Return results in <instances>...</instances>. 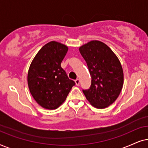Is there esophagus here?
Returning <instances> with one entry per match:
<instances>
[{
    "mask_svg": "<svg viewBox=\"0 0 148 148\" xmlns=\"http://www.w3.org/2000/svg\"><path fill=\"white\" fill-rule=\"evenodd\" d=\"M75 82H76V85L78 86V85H79V84H80V80L78 79V78H77V79L75 80Z\"/></svg>",
    "mask_w": 148,
    "mask_h": 148,
    "instance_id": "obj_1",
    "label": "esophagus"
}]
</instances>
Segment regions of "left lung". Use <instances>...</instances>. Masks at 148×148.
<instances>
[{"instance_id": "8db88e82", "label": "left lung", "mask_w": 148, "mask_h": 148, "mask_svg": "<svg viewBox=\"0 0 148 148\" xmlns=\"http://www.w3.org/2000/svg\"><path fill=\"white\" fill-rule=\"evenodd\" d=\"M79 51L91 76L90 88L82 92L95 108H107L116 101L123 88L121 62L111 49L101 41H90L80 47Z\"/></svg>"}]
</instances>
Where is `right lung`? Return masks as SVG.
I'll use <instances>...</instances> for the list:
<instances>
[{"label":"right lung","instance_id":"obj_1","mask_svg":"<svg viewBox=\"0 0 148 148\" xmlns=\"http://www.w3.org/2000/svg\"><path fill=\"white\" fill-rule=\"evenodd\" d=\"M68 50V47L62 43L49 42L37 53L29 68V91L35 101L45 109H57L75 85L61 67Z\"/></svg>","mask_w":148,"mask_h":148}]
</instances>
